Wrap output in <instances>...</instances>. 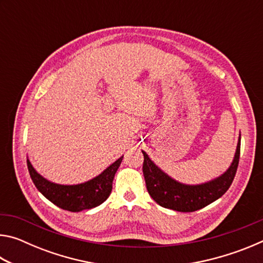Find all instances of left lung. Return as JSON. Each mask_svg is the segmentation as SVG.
<instances>
[{"label": "left lung", "mask_w": 263, "mask_h": 263, "mask_svg": "<svg viewBox=\"0 0 263 263\" xmlns=\"http://www.w3.org/2000/svg\"><path fill=\"white\" fill-rule=\"evenodd\" d=\"M142 154H144L142 172H144L146 188L151 197L163 208L180 212H193L221 197L232 184L239 164L240 138L233 162L228 171L208 183L197 185H186L173 180L158 166H155V163L144 151Z\"/></svg>", "instance_id": "1"}]
</instances>
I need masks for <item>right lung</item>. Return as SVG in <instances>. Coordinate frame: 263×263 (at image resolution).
Masks as SVG:
<instances>
[{"label": "right lung", "instance_id": "obj_1", "mask_svg": "<svg viewBox=\"0 0 263 263\" xmlns=\"http://www.w3.org/2000/svg\"><path fill=\"white\" fill-rule=\"evenodd\" d=\"M122 160L123 157L110 164L102 174L92 180L75 185H62L47 181L34 171L29 159L26 160V162H28L30 176L35 188L41 191L48 201L64 210L79 212L86 209L99 206L100 204L106 201L112 190L114 177Z\"/></svg>", "mask_w": 263, "mask_h": 263}]
</instances>
